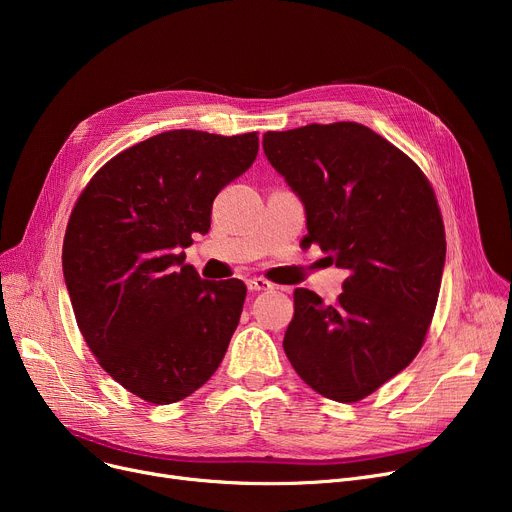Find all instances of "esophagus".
Instances as JSON below:
<instances>
[{
    "mask_svg": "<svg viewBox=\"0 0 512 512\" xmlns=\"http://www.w3.org/2000/svg\"><path fill=\"white\" fill-rule=\"evenodd\" d=\"M247 286H249V290H251V292L272 290V288H274V284H272L270 280H265V278H261V276H253V278H249V280H247Z\"/></svg>",
    "mask_w": 512,
    "mask_h": 512,
    "instance_id": "1",
    "label": "esophagus"
}]
</instances>
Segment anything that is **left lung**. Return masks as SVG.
Returning <instances> with one entry per match:
<instances>
[{
    "label": "left lung",
    "mask_w": 512,
    "mask_h": 512,
    "mask_svg": "<svg viewBox=\"0 0 512 512\" xmlns=\"http://www.w3.org/2000/svg\"><path fill=\"white\" fill-rule=\"evenodd\" d=\"M263 151L305 205V238L348 272L336 305L294 290L284 353L315 392L357 402L417 357L432 324L446 259L434 188L357 122L270 130Z\"/></svg>",
    "instance_id": "8db88e82"
}]
</instances>
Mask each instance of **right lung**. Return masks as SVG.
<instances>
[{"mask_svg": "<svg viewBox=\"0 0 512 512\" xmlns=\"http://www.w3.org/2000/svg\"><path fill=\"white\" fill-rule=\"evenodd\" d=\"M257 151V132H161L107 161L70 213L62 263L78 330L97 363L153 405L199 390L238 326L247 286L201 280L184 249Z\"/></svg>", "mask_w": 512, "mask_h": 512, "instance_id": "add662e5", "label": "right lung"}]
</instances>
